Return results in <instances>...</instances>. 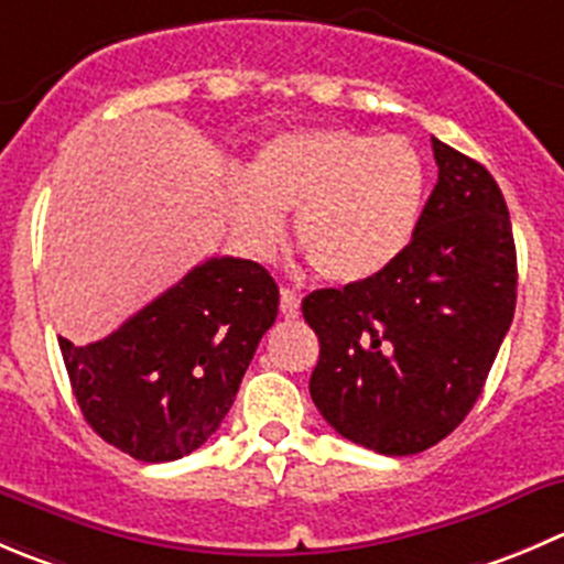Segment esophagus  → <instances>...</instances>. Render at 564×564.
<instances>
[{
	"instance_id": "obj_1",
	"label": "esophagus",
	"mask_w": 564,
	"mask_h": 564,
	"mask_svg": "<svg viewBox=\"0 0 564 564\" xmlns=\"http://www.w3.org/2000/svg\"><path fill=\"white\" fill-rule=\"evenodd\" d=\"M281 314L283 316H297L300 314V294L294 289H281Z\"/></svg>"
}]
</instances>
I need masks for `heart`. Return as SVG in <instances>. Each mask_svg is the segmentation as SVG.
<instances>
[{
	"instance_id": "b5f03b06",
	"label": "heart",
	"mask_w": 564,
	"mask_h": 564,
	"mask_svg": "<svg viewBox=\"0 0 564 564\" xmlns=\"http://www.w3.org/2000/svg\"><path fill=\"white\" fill-rule=\"evenodd\" d=\"M424 162L404 137L352 129L286 131L267 140L231 193L242 242L264 256L294 212V242L316 275L358 283L410 242L424 204Z\"/></svg>"
}]
</instances>
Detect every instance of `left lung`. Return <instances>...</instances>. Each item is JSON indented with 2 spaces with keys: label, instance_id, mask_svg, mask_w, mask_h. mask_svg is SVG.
<instances>
[{
  "label": "left lung",
  "instance_id": "obj_1",
  "mask_svg": "<svg viewBox=\"0 0 564 564\" xmlns=\"http://www.w3.org/2000/svg\"><path fill=\"white\" fill-rule=\"evenodd\" d=\"M438 184L402 253L366 281L316 289L311 399L352 444L391 457L444 441L482 393L516 314L512 223L496 178L433 137Z\"/></svg>",
  "mask_w": 564,
  "mask_h": 564
}]
</instances>
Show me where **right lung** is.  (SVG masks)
<instances>
[{
  "instance_id": "right-lung-1",
  "label": "right lung",
  "mask_w": 564,
  "mask_h": 564,
  "mask_svg": "<svg viewBox=\"0 0 564 564\" xmlns=\"http://www.w3.org/2000/svg\"><path fill=\"white\" fill-rule=\"evenodd\" d=\"M278 316V286L248 259H209L101 341L59 338L85 421L134 460L167 463L212 438Z\"/></svg>"
}]
</instances>
